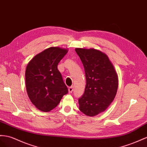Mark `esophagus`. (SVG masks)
Wrapping results in <instances>:
<instances>
[{
  "label": "esophagus",
  "instance_id": "34e87169",
  "mask_svg": "<svg viewBox=\"0 0 147 147\" xmlns=\"http://www.w3.org/2000/svg\"><path fill=\"white\" fill-rule=\"evenodd\" d=\"M73 86H71V87H69V89H68V90H69V93H72L73 92Z\"/></svg>",
  "mask_w": 147,
  "mask_h": 147
}]
</instances>
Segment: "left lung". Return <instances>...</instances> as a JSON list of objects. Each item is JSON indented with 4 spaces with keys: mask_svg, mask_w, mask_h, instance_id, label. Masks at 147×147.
Listing matches in <instances>:
<instances>
[{
    "mask_svg": "<svg viewBox=\"0 0 147 147\" xmlns=\"http://www.w3.org/2000/svg\"><path fill=\"white\" fill-rule=\"evenodd\" d=\"M83 65L86 84L78 99L80 110L93 117L106 111L114 100L118 88V78L107 56L95 49L76 48Z\"/></svg>",
    "mask_w": 147,
    "mask_h": 147,
    "instance_id": "left-lung-1",
    "label": "left lung"
}]
</instances>
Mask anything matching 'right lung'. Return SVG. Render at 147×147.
Wrapping results in <instances>:
<instances>
[{
    "mask_svg": "<svg viewBox=\"0 0 147 147\" xmlns=\"http://www.w3.org/2000/svg\"><path fill=\"white\" fill-rule=\"evenodd\" d=\"M67 50L50 47L36 55L25 71L26 89L32 104L43 112L53 109L68 89L63 81L58 65Z\"/></svg>",
    "mask_w": 147,
    "mask_h": 147,
    "instance_id": "right-lung-1",
    "label": "right lung"
}]
</instances>
